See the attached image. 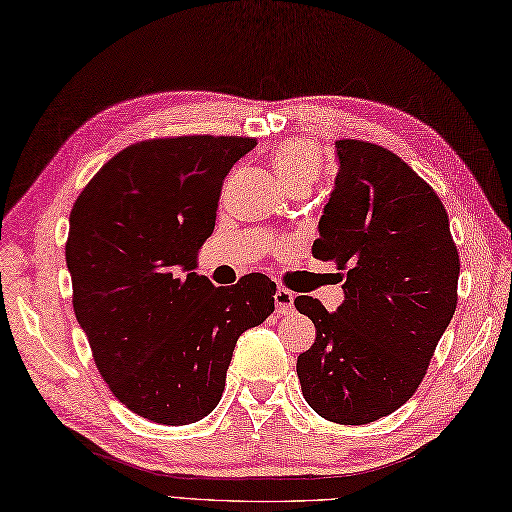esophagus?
<instances>
[{"label": "esophagus", "mask_w": 512, "mask_h": 512, "mask_svg": "<svg viewBox=\"0 0 512 512\" xmlns=\"http://www.w3.org/2000/svg\"><path fill=\"white\" fill-rule=\"evenodd\" d=\"M273 302H276V313L280 315H289L293 310L295 295L289 289H278L276 295H273Z\"/></svg>", "instance_id": "1"}]
</instances>
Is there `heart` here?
Instances as JSON below:
<instances>
[{"label": "heart", "mask_w": 512, "mask_h": 512, "mask_svg": "<svg viewBox=\"0 0 512 512\" xmlns=\"http://www.w3.org/2000/svg\"><path fill=\"white\" fill-rule=\"evenodd\" d=\"M271 167L286 189H293V186H310L319 178L321 160L310 143L284 141L271 152Z\"/></svg>", "instance_id": "1"}]
</instances>
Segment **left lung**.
Here are the masks:
<instances>
[{
  "label": "left lung",
  "instance_id": "8db88e82",
  "mask_svg": "<svg viewBox=\"0 0 512 512\" xmlns=\"http://www.w3.org/2000/svg\"><path fill=\"white\" fill-rule=\"evenodd\" d=\"M336 186L315 258L345 271V302L328 313L299 295L317 328L297 376L323 419L363 426L404 406L458 304L460 258L447 210L406 162L369 141H336Z\"/></svg>",
  "mask_w": 512,
  "mask_h": 512
}]
</instances>
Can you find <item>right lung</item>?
Returning <instances> with one entry per match:
<instances>
[{"label": "right lung", "mask_w": 512, "mask_h": 512, "mask_svg": "<svg viewBox=\"0 0 512 512\" xmlns=\"http://www.w3.org/2000/svg\"><path fill=\"white\" fill-rule=\"evenodd\" d=\"M252 136H162L112 156L84 186L65 245L73 313L117 400L162 426L204 419L239 336L273 313L263 273L213 286L195 273L223 180Z\"/></svg>", "instance_id": "obj_1"}]
</instances>
